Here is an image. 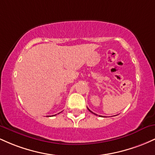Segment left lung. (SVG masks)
<instances>
[{"instance_id": "8db88e82", "label": "left lung", "mask_w": 155, "mask_h": 155, "mask_svg": "<svg viewBox=\"0 0 155 155\" xmlns=\"http://www.w3.org/2000/svg\"><path fill=\"white\" fill-rule=\"evenodd\" d=\"M88 110H89V111H90V112H91V113H92V114H95V115H96V116H97V114H94V113H93V112H92V111H91V110H89V109H88Z\"/></svg>"}]
</instances>
